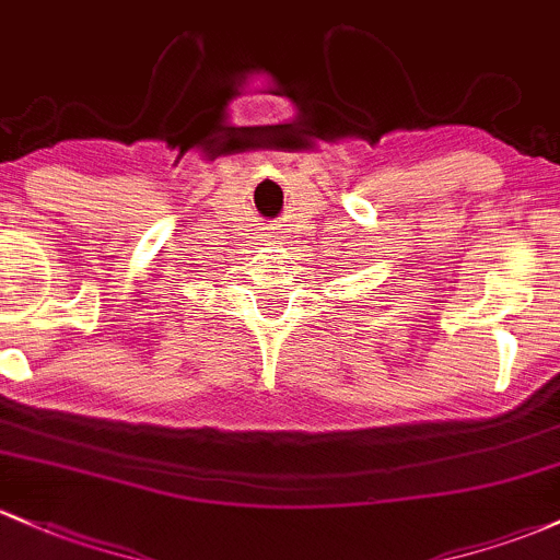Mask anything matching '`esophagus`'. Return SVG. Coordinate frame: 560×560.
<instances>
[{
    "instance_id": "34e87169",
    "label": "esophagus",
    "mask_w": 560,
    "mask_h": 560,
    "mask_svg": "<svg viewBox=\"0 0 560 560\" xmlns=\"http://www.w3.org/2000/svg\"><path fill=\"white\" fill-rule=\"evenodd\" d=\"M261 237H264V243H280V237L275 232H264Z\"/></svg>"
}]
</instances>
